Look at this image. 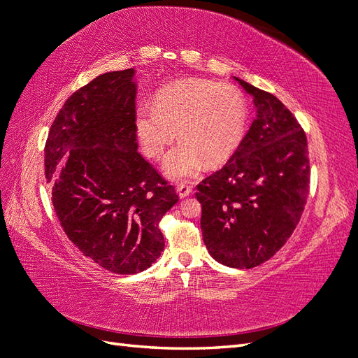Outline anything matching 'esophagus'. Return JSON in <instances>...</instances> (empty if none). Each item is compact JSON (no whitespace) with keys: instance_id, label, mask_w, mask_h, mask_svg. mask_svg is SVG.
I'll list each match as a JSON object with an SVG mask.
<instances>
[{"instance_id":"34e87169","label":"esophagus","mask_w":358,"mask_h":358,"mask_svg":"<svg viewBox=\"0 0 358 358\" xmlns=\"http://www.w3.org/2000/svg\"><path fill=\"white\" fill-rule=\"evenodd\" d=\"M176 191L179 194V197H188L189 194L192 192V187L189 185V183H185V182H179L176 185Z\"/></svg>"}]
</instances>
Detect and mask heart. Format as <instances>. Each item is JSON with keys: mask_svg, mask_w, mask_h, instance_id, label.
Masks as SVG:
<instances>
[{"mask_svg": "<svg viewBox=\"0 0 358 358\" xmlns=\"http://www.w3.org/2000/svg\"><path fill=\"white\" fill-rule=\"evenodd\" d=\"M248 104L239 88L230 83L187 79L164 86L155 103L137 106L136 128L149 158H159L175 140L180 142L166 158V173L173 179L196 175L204 159L218 164L242 142Z\"/></svg>", "mask_w": 358, "mask_h": 358, "instance_id": "obj_1", "label": "heart"}]
</instances>
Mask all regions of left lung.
Returning a JSON list of instances; mask_svg holds the SVG:
<instances>
[{"label":"left lung","mask_w":358,"mask_h":358,"mask_svg":"<svg viewBox=\"0 0 358 358\" xmlns=\"http://www.w3.org/2000/svg\"><path fill=\"white\" fill-rule=\"evenodd\" d=\"M236 80L254 96L257 117L227 164L203 179V241L218 263L252 268L289 239L309 194L305 129L273 94Z\"/></svg>","instance_id":"1"}]
</instances>
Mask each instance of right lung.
Listing matches in <instances>:
<instances>
[{
    "mask_svg": "<svg viewBox=\"0 0 358 358\" xmlns=\"http://www.w3.org/2000/svg\"><path fill=\"white\" fill-rule=\"evenodd\" d=\"M134 70L73 92L52 122L45 175L62 230L103 268L134 275L164 248L159 221L179 196L137 150Z\"/></svg>",
    "mask_w": 358,
    "mask_h": 358,
    "instance_id": "right-lung-1",
    "label": "right lung"
}]
</instances>
